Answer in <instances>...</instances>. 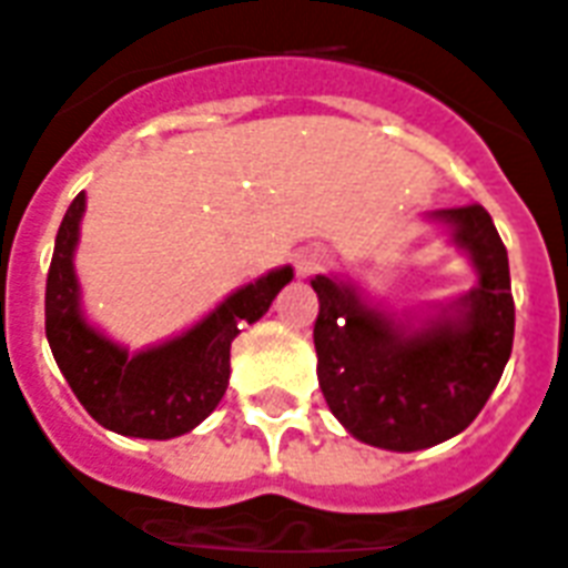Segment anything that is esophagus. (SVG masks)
Masks as SVG:
<instances>
[{"label": "esophagus", "instance_id": "esophagus-1", "mask_svg": "<svg viewBox=\"0 0 568 568\" xmlns=\"http://www.w3.org/2000/svg\"><path fill=\"white\" fill-rule=\"evenodd\" d=\"M327 262V252L322 246H304V250L295 252V267L301 276H313L316 271H322Z\"/></svg>", "mask_w": 568, "mask_h": 568}]
</instances>
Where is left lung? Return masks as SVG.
Segmentation results:
<instances>
[{"mask_svg":"<svg viewBox=\"0 0 568 568\" xmlns=\"http://www.w3.org/2000/svg\"><path fill=\"white\" fill-rule=\"evenodd\" d=\"M478 283L434 316H394L358 285L318 273V385L361 443L422 452L466 430L497 388L515 339L508 255L481 204L434 210Z\"/></svg>","mask_w":568,"mask_h":568,"instance_id":"8db88e82","label":"left lung"}]
</instances>
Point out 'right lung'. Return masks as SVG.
<instances>
[{"mask_svg": "<svg viewBox=\"0 0 568 568\" xmlns=\"http://www.w3.org/2000/svg\"><path fill=\"white\" fill-rule=\"evenodd\" d=\"M87 195L62 216L44 292V331L62 376L95 422L134 439H174L199 427L229 388L231 343L292 283L285 264L231 292L213 313L159 346L129 352L83 316L74 250Z\"/></svg>", "mask_w": 568, "mask_h": 568, "instance_id": "1", "label": "right lung"}]
</instances>
